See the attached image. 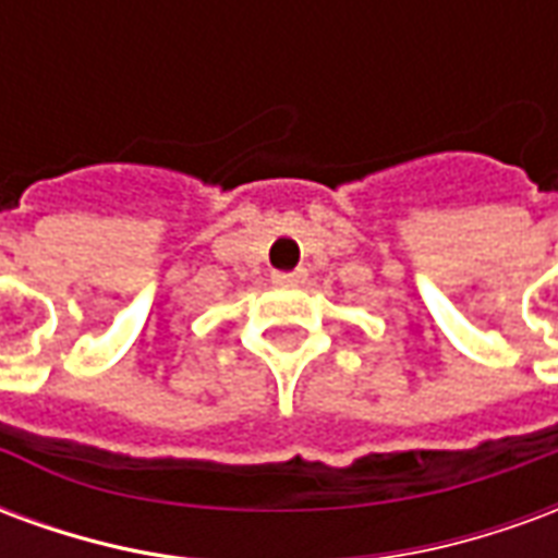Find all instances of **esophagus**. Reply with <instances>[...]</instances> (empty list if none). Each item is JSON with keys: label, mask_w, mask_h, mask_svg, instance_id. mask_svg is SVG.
I'll return each instance as SVG.
<instances>
[{"label": "esophagus", "mask_w": 558, "mask_h": 558, "mask_svg": "<svg viewBox=\"0 0 558 558\" xmlns=\"http://www.w3.org/2000/svg\"><path fill=\"white\" fill-rule=\"evenodd\" d=\"M275 280H278V283H302L304 271L302 268H299V271H275Z\"/></svg>", "instance_id": "1"}]
</instances>
